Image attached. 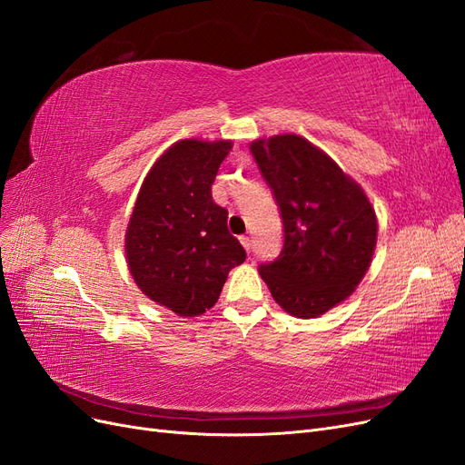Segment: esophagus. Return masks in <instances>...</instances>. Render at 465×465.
I'll list each match as a JSON object with an SVG mask.
<instances>
[{
    "label": "esophagus",
    "mask_w": 465,
    "mask_h": 465,
    "mask_svg": "<svg viewBox=\"0 0 465 465\" xmlns=\"http://www.w3.org/2000/svg\"><path fill=\"white\" fill-rule=\"evenodd\" d=\"M241 242H242V246L250 252L252 250V241H250V236H241Z\"/></svg>",
    "instance_id": "1"
}]
</instances>
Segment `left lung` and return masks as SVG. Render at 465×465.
I'll return each instance as SVG.
<instances>
[{
	"mask_svg": "<svg viewBox=\"0 0 465 465\" xmlns=\"http://www.w3.org/2000/svg\"><path fill=\"white\" fill-rule=\"evenodd\" d=\"M250 151L285 232L281 254L258 272L283 311L316 318L345 301L367 273L376 213L357 182L301 135L256 139Z\"/></svg>",
	"mask_w": 465,
	"mask_h": 465,
	"instance_id": "left-lung-1",
	"label": "left lung"
}]
</instances>
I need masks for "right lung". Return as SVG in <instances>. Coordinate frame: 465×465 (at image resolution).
<instances>
[{
  "mask_svg": "<svg viewBox=\"0 0 465 465\" xmlns=\"http://www.w3.org/2000/svg\"><path fill=\"white\" fill-rule=\"evenodd\" d=\"M231 142L182 139L153 164L125 232L137 287L178 316H198L219 299L246 250L229 229V211L211 186Z\"/></svg>",
  "mask_w": 465,
  "mask_h": 465,
  "instance_id": "obj_1",
  "label": "right lung"
}]
</instances>
